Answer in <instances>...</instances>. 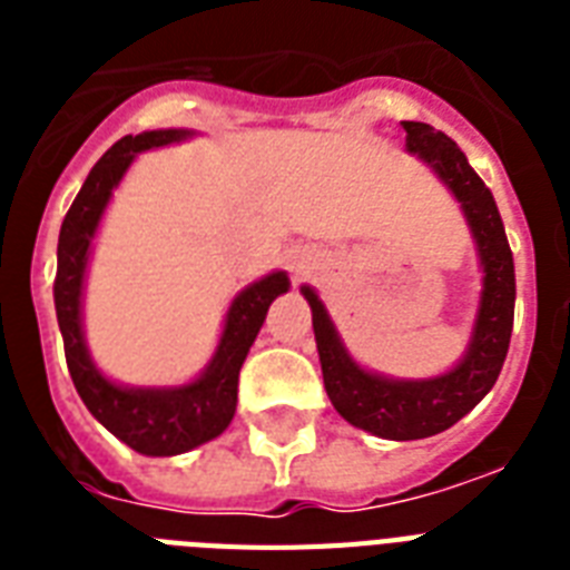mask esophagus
Returning a JSON list of instances; mask_svg holds the SVG:
<instances>
[{"label":"esophagus","instance_id":"34e87169","mask_svg":"<svg viewBox=\"0 0 570 570\" xmlns=\"http://www.w3.org/2000/svg\"><path fill=\"white\" fill-rule=\"evenodd\" d=\"M298 268H302V266H298Z\"/></svg>","mask_w":570,"mask_h":570}]
</instances>
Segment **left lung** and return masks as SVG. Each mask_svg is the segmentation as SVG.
<instances>
[{"instance_id": "left-lung-1", "label": "left lung", "mask_w": 570, "mask_h": 570, "mask_svg": "<svg viewBox=\"0 0 570 570\" xmlns=\"http://www.w3.org/2000/svg\"><path fill=\"white\" fill-rule=\"evenodd\" d=\"M402 129L407 132L405 150L432 168L434 177L455 197L470 239L476 245L482 289L464 355L450 370L429 379L375 373L348 352L320 293L311 284L302 286L313 313V334L331 405L346 423L384 441L432 438L468 416L491 393L503 370L514 322V259L494 195L470 168L459 145L441 129L420 120H402Z\"/></svg>"}]
</instances>
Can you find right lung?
<instances>
[{
    "instance_id": "1",
    "label": "right lung",
    "mask_w": 570,
    "mask_h": 570,
    "mask_svg": "<svg viewBox=\"0 0 570 570\" xmlns=\"http://www.w3.org/2000/svg\"><path fill=\"white\" fill-rule=\"evenodd\" d=\"M195 136V129L171 127L120 138L91 168L58 233V275L52 293H56L58 328L65 340L67 370L76 393L82 396L85 407L97 423L106 425L129 450L150 459L183 455L218 438L230 425L236 414L242 364L266 322L272 302L277 295L289 293V275L284 268H275L233 295L213 357L195 379L183 384H147V387L120 384L94 364L91 348L85 340L82 311L85 281H88L94 239L100 233L102 215L138 154L180 145Z\"/></svg>"
}]
</instances>
